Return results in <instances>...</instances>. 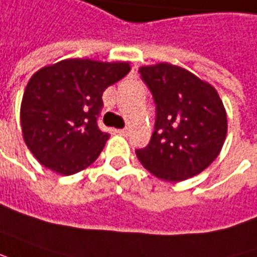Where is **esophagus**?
Wrapping results in <instances>:
<instances>
[{"label": "esophagus", "mask_w": 257, "mask_h": 257, "mask_svg": "<svg viewBox=\"0 0 257 257\" xmlns=\"http://www.w3.org/2000/svg\"><path fill=\"white\" fill-rule=\"evenodd\" d=\"M116 132H118V134H119V135H123V136H126L129 134V131L126 128H123V129H118V131H116Z\"/></svg>", "instance_id": "1"}]
</instances>
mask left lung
<instances>
[{"label":"left lung","instance_id":"8db88e82","mask_svg":"<svg viewBox=\"0 0 257 257\" xmlns=\"http://www.w3.org/2000/svg\"><path fill=\"white\" fill-rule=\"evenodd\" d=\"M139 74L156 105L151 141L135 151L139 162L166 181L201 173L219 155L228 129L215 88L169 63L141 67Z\"/></svg>","mask_w":257,"mask_h":257}]
</instances>
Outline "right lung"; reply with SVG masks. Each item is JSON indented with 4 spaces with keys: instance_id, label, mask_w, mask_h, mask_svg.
<instances>
[{
    "instance_id": "obj_1",
    "label": "right lung",
    "mask_w": 257,
    "mask_h": 257,
    "mask_svg": "<svg viewBox=\"0 0 257 257\" xmlns=\"http://www.w3.org/2000/svg\"><path fill=\"white\" fill-rule=\"evenodd\" d=\"M129 70V63L69 59L33 74L21 123L26 146L41 165L70 176L95 162L109 138L98 126L102 92Z\"/></svg>"
}]
</instances>
